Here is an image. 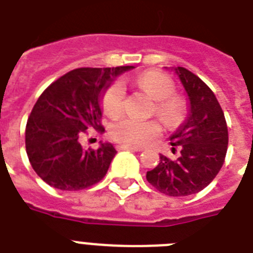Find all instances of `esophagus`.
Returning <instances> with one entry per match:
<instances>
[{
	"label": "esophagus",
	"instance_id": "obj_1",
	"mask_svg": "<svg viewBox=\"0 0 253 253\" xmlns=\"http://www.w3.org/2000/svg\"><path fill=\"white\" fill-rule=\"evenodd\" d=\"M118 150H130V151H142V149L139 147H134V146L130 145H119Z\"/></svg>",
	"mask_w": 253,
	"mask_h": 253
}]
</instances>
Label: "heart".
<instances>
[{
    "label": "heart",
    "mask_w": 253,
    "mask_h": 253,
    "mask_svg": "<svg viewBox=\"0 0 253 253\" xmlns=\"http://www.w3.org/2000/svg\"><path fill=\"white\" fill-rule=\"evenodd\" d=\"M137 85L156 101L155 114L164 124L173 126L181 123L185 114V104L178 97H173L174 84L167 75L158 71H147L137 77ZM125 87L116 81L107 87L102 98V106L107 115L122 111ZM110 134L118 142L130 146H145L160 134V125L156 122H142L134 118H123L112 124Z\"/></svg>",
    "instance_id": "1"
}]
</instances>
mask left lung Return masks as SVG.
I'll return each instance as SVG.
<instances>
[{"instance_id": "left-lung-1", "label": "left lung", "mask_w": 253, "mask_h": 253, "mask_svg": "<svg viewBox=\"0 0 253 253\" xmlns=\"http://www.w3.org/2000/svg\"><path fill=\"white\" fill-rule=\"evenodd\" d=\"M187 94L186 119L169 139L179 149L176 160L160 155L159 164L146 178L169 197H187L207 187L224 164L227 150V126L224 112L210 87L183 68H172Z\"/></svg>"}]
</instances>
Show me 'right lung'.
<instances>
[{"mask_svg": "<svg viewBox=\"0 0 253 253\" xmlns=\"http://www.w3.org/2000/svg\"><path fill=\"white\" fill-rule=\"evenodd\" d=\"M133 68H77L40 95L27 122L26 150L32 168L47 185L76 191L103 178L116 155L114 145L101 142L97 150H85L80 138L87 129L103 133L99 120L104 91Z\"/></svg>", "mask_w": 253, "mask_h": 253, "instance_id": "obj_1", "label": "right lung"}]
</instances>
